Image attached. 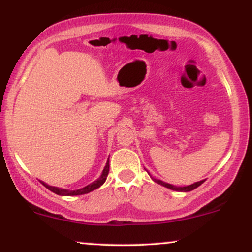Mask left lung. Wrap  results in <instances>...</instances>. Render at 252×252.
<instances>
[{
	"instance_id": "1",
	"label": "left lung",
	"mask_w": 252,
	"mask_h": 252,
	"mask_svg": "<svg viewBox=\"0 0 252 252\" xmlns=\"http://www.w3.org/2000/svg\"><path fill=\"white\" fill-rule=\"evenodd\" d=\"M150 178H152L153 180H154L155 182H158V184H160V185H162V186L167 187V189H173V190H178V192H189V190H193V189H195L196 187H199V186H200V185L202 184V182L205 181V180H201V181H198V182H195V184H192V185H189V186H185V187H178V186H174V185L167 184V182H163V181H161V180H158V179H154V178H153L152 175H150Z\"/></svg>"
}]
</instances>
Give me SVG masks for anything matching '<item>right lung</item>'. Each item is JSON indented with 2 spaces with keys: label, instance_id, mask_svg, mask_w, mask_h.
Listing matches in <instances>:
<instances>
[{
  "label": "right lung",
  "instance_id": "obj_1",
  "mask_svg": "<svg viewBox=\"0 0 252 252\" xmlns=\"http://www.w3.org/2000/svg\"><path fill=\"white\" fill-rule=\"evenodd\" d=\"M109 167H110V164H109V158H108V162H106L105 167H104L102 175H100L99 178H98L96 181L92 182V184H90V185H88V186L83 187V189H77V190H70V189H59V187L50 186V185L45 184V182H43V181H41V182H42L43 186L46 187V189H48L51 190V192L56 193V194H58V195H67V196H71V195H82V194H86V193H90V192H92V190L97 189L98 187H100V186H102V185L104 184V182H105L106 176H108V174H109Z\"/></svg>",
  "mask_w": 252,
  "mask_h": 252
}]
</instances>
